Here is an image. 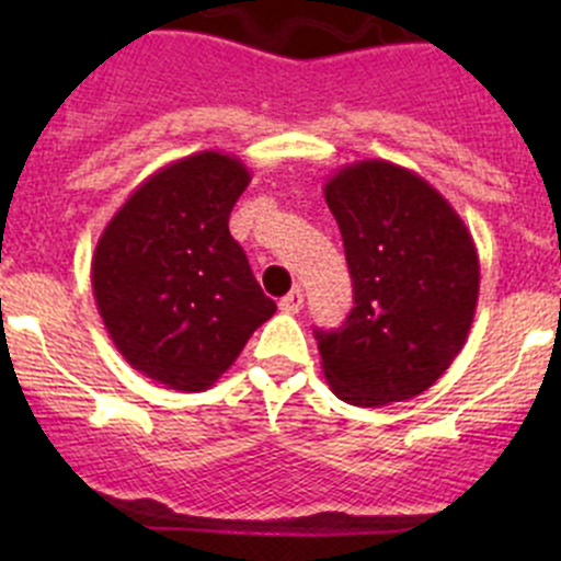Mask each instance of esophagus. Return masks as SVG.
<instances>
[{
	"label": "esophagus",
	"mask_w": 561,
	"mask_h": 561,
	"mask_svg": "<svg viewBox=\"0 0 561 561\" xmlns=\"http://www.w3.org/2000/svg\"><path fill=\"white\" fill-rule=\"evenodd\" d=\"M301 307H304V293L298 290V287H296V290L287 293V296L279 301V309L285 314H298V309H301Z\"/></svg>",
	"instance_id": "1"
}]
</instances>
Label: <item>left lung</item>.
<instances>
[{
    "label": "left lung",
    "instance_id": "8db88e82",
    "mask_svg": "<svg viewBox=\"0 0 561 561\" xmlns=\"http://www.w3.org/2000/svg\"><path fill=\"white\" fill-rule=\"evenodd\" d=\"M322 192L355 290L344 328L317 331L322 375L355 407L415 399L467 344L480 290L472 233L426 179L386 160L339 168Z\"/></svg>",
    "mask_w": 561,
    "mask_h": 561
}]
</instances>
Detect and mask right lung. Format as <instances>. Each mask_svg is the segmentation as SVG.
Listing matches in <instances>:
<instances>
[{"label":"right lung","instance_id":"1","mask_svg":"<svg viewBox=\"0 0 561 561\" xmlns=\"http://www.w3.org/2000/svg\"><path fill=\"white\" fill-rule=\"evenodd\" d=\"M249 181L233 154L181 157L151 173L100 236L98 312L122 358L160 386L211 388L276 312L228 230Z\"/></svg>","mask_w":561,"mask_h":561}]
</instances>
